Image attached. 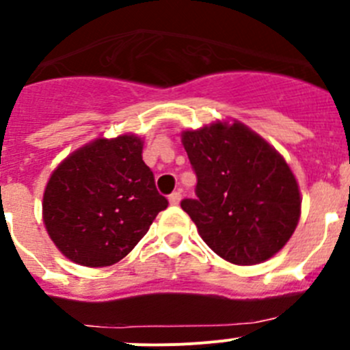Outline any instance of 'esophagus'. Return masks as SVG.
I'll return each instance as SVG.
<instances>
[{
  "mask_svg": "<svg viewBox=\"0 0 350 350\" xmlns=\"http://www.w3.org/2000/svg\"><path fill=\"white\" fill-rule=\"evenodd\" d=\"M169 202H171V205H178L179 202H181V191H174L169 195Z\"/></svg>",
  "mask_w": 350,
  "mask_h": 350,
  "instance_id": "34e87169",
  "label": "esophagus"
}]
</instances>
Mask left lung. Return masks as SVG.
I'll return each mask as SVG.
<instances>
[{"label":"left lung","mask_w":350,"mask_h":350,"mask_svg":"<svg viewBox=\"0 0 350 350\" xmlns=\"http://www.w3.org/2000/svg\"><path fill=\"white\" fill-rule=\"evenodd\" d=\"M183 145L196 174V198L181 208L202 239L234 265H256L293 236L301 196L289 165L241 123L185 131Z\"/></svg>","instance_id":"left-lung-1"}]
</instances>
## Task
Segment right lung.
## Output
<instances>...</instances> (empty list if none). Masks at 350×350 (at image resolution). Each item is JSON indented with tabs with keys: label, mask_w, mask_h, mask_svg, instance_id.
Instances as JSON below:
<instances>
[{
	"label": "right lung",
	"mask_w": 350,
	"mask_h": 350,
	"mask_svg": "<svg viewBox=\"0 0 350 350\" xmlns=\"http://www.w3.org/2000/svg\"><path fill=\"white\" fill-rule=\"evenodd\" d=\"M133 135L80 148L64 159L44 191V224L53 243L83 267L123 260L169 202L155 188Z\"/></svg>",
	"instance_id": "obj_1"
}]
</instances>
